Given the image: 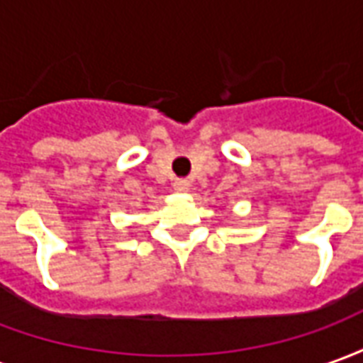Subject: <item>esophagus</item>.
<instances>
[{
    "instance_id": "34e87169",
    "label": "esophagus",
    "mask_w": 363,
    "mask_h": 363,
    "mask_svg": "<svg viewBox=\"0 0 363 363\" xmlns=\"http://www.w3.org/2000/svg\"><path fill=\"white\" fill-rule=\"evenodd\" d=\"M173 189L177 190V192H189L190 182L186 181V179H177V181L173 182Z\"/></svg>"
}]
</instances>
